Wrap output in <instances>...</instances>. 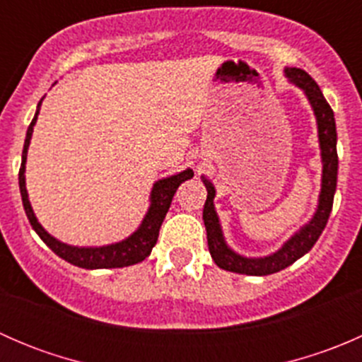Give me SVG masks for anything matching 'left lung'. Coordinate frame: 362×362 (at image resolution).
<instances>
[{
    "label": "left lung",
    "instance_id": "1",
    "mask_svg": "<svg viewBox=\"0 0 362 362\" xmlns=\"http://www.w3.org/2000/svg\"><path fill=\"white\" fill-rule=\"evenodd\" d=\"M286 75L289 76L291 82L301 87L305 94L308 96L310 103H312L313 112H315L317 124H319V141L320 148H322V191H320L319 208L310 224H306L298 235H294L286 245L282 247L276 254L269 255V257L262 259H247L242 255L235 254L222 238L221 226H218V217L214 210V196L215 189L208 180H204L206 185V203L203 208V221L204 228H206V240H208V250H210L211 259L215 264L222 269H228L233 273H242V275H254V276H264L272 275V273L286 269L293 262L298 261L299 257L306 254L319 236L322 235L324 228L329 218L331 208H333L334 191H337V177H338V154H337V126H334V113L331 110L329 103L326 98L322 96V90L317 86L315 80L299 68H287Z\"/></svg>",
    "mask_w": 362,
    "mask_h": 362
}]
</instances>
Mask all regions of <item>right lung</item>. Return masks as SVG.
I'll return each instance as SVG.
<instances>
[{"instance_id": "1", "label": "right lung", "mask_w": 362, "mask_h": 362, "mask_svg": "<svg viewBox=\"0 0 362 362\" xmlns=\"http://www.w3.org/2000/svg\"><path fill=\"white\" fill-rule=\"evenodd\" d=\"M40 105H42V101L38 103V110L35 113V119L31 120V124H29L28 127V134H25L24 151H23V163H21V170H19L21 196H23L25 215H28L33 229L38 233L40 238L47 243V247L52 249V252H56L59 257H63L64 261L71 262V264L78 266V268H86V269L124 268V266H131V264H136V262H141L145 257L151 255L156 242H158L160 224H163L164 217H166L168 210H170L171 199H173L178 185H180L182 182L187 180V178L194 177L192 170H185L182 171V173L175 175V177L156 182L154 189H152V204L151 208H148V214L145 215L140 229H138L134 235H131L127 240H124V242L115 243V245L100 247V249H78V247L64 245V243L57 242L56 238H52V236H50L49 233L38 224L35 214H33L31 204H29L28 191H25V178H24L25 156H28L29 140H31L33 126H35L36 117H38Z\"/></svg>"}]
</instances>
